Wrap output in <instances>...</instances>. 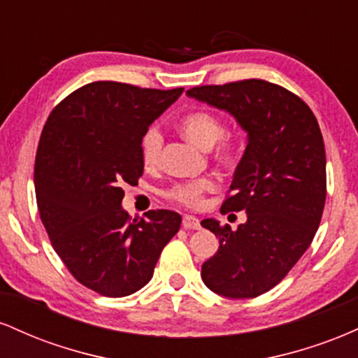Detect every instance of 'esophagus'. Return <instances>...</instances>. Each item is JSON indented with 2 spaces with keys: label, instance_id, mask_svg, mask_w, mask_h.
Wrapping results in <instances>:
<instances>
[{
  "label": "esophagus",
  "instance_id": "34e87169",
  "mask_svg": "<svg viewBox=\"0 0 358 358\" xmlns=\"http://www.w3.org/2000/svg\"><path fill=\"white\" fill-rule=\"evenodd\" d=\"M183 227L185 229H200V220L193 215L183 217Z\"/></svg>",
  "mask_w": 358,
  "mask_h": 358
}]
</instances>
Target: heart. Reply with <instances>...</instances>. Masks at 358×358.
I'll return each mask as SVG.
<instances>
[{
	"label": "heart",
	"instance_id": "b5f03b06",
	"mask_svg": "<svg viewBox=\"0 0 358 358\" xmlns=\"http://www.w3.org/2000/svg\"><path fill=\"white\" fill-rule=\"evenodd\" d=\"M176 127L188 141L203 148V150H208L217 142L215 150H213L215 162L220 166L227 168V170L236 166L237 159H239L237 143L232 138L224 136V122L217 114L203 109L190 110V113L178 119ZM162 133L158 131V127L150 126L139 139V155H141L143 165L146 168L158 166L159 158H162ZM215 190L217 180L212 178V176H202V178L192 180V182L175 183L173 187L168 188L165 195L173 203L195 210V208H200L203 205L205 195Z\"/></svg>",
	"mask_w": 358,
	"mask_h": 358
}]
</instances>
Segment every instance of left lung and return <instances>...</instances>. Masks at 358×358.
Instances as JSON below:
<instances>
[{"label": "left lung", "mask_w": 358, "mask_h": 358, "mask_svg": "<svg viewBox=\"0 0 358 358\" xmlns=\"http://www.w3.org/2000/svg\"><path fill=\"white\" fill-rule=\"evenodd\" d=\"M231 113L249 141L220 213L248 212L237 231L202 222L219 250L202 264L203 282L227 298L274 287L310 248L327 199V156L313 110L296 94L262 79L187 90Z\"/></svg>", "instance_id": "obj_1"}]
</instances>
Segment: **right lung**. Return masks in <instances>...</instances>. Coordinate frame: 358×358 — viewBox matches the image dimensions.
I'll use <instances>...</instances> for the list:
<instances>
[{"label": "right lung", "mask_w": 358, "mask_h": 358, "mask_svg": "<svg viewBox=\"0 0 358 358\" xmlns=\"http://www.w3.org/2000/svg\"><path fill=\"white\" fill-rule=\"evenodd\" d=\"M183 87L143 89L99 80L53 108L35 156L40 219L65 268L102 296L136 293L153 278L159 254L182 217L150 210L131 219L124 185L143 175L139 139Z\"/></svg>", "instance_id": "1"}]
</instances>
